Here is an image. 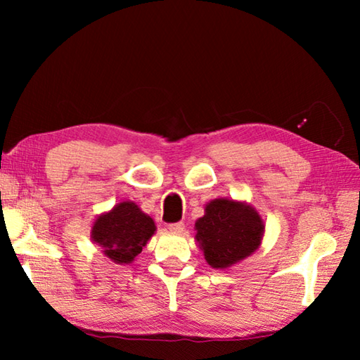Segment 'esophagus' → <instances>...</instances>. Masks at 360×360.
Here are the masks:
<instances>
[{"label": "esophagus", "instance_id": "obj_1", "mask_svg": "<svg viewBox=\"0 0 360 360\" xmlns=\"http://www.w3.org/2000/svg\"><path fill=\"white\" fill-rule=\"evenodd\" d=\"M168 230L173 231V233H182L184 231V222H174L168 225Z\"/></svg>", "mask_w": 360, "mask_h": 360}]
</instances>
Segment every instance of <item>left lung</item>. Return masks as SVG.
Masks as SVG:
<instances>
[{"instance_id": "1", "label": "left lung", "mask_w": 360, "mask_h": 360, "mask_svg": "<svg viewBox=\"0 0 360 360\" xmlns=\"http://www.w3.org/2000/svg\"><path fill=\"white\" fill-rule=\"evenodd\" d=\"M195 240L212 268H227L246 259L260 246L265 225L252 206L216 198L195 222Z\"/></svg>"}]
</instances>
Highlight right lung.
<instances>
[{
	"label": "right lung",
	"instance_id": "1",
	"mask_svg": "<svg viewBox=\"0 0 360 360\" xmlns=\"http://www.w3.org/2000/svg\"><path fill=\"white\" fill-rule=\"evenodd\" d=\"M154 233L152 217L133 202L115 205L111 211L96 217L92 227V240L103 248L106 257L120 265L131 264Z\"/></svg>",
	"mask_w": 360,
	"mask_h": 360
}]
</instances>
